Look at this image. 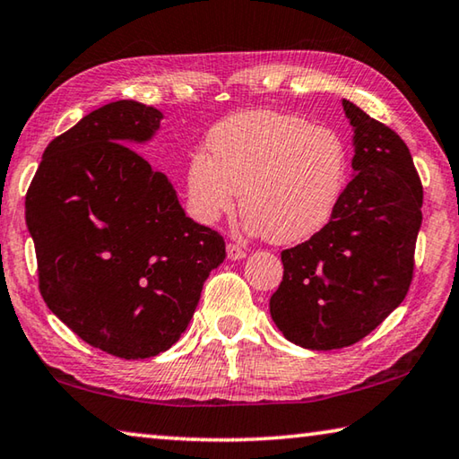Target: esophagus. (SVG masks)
I'll return each mask as SVG.
<instances>
[{
	"mask_svg": "<svg viewBox=\"0 0 459 459\" xmlns=\"http://www.w3.org/2000/svg\"><path fill=\"white\" fill-rule=\"evenodd\" d=\"M227 257L230 261H238V259H245L247 257V251L243 247L238 245H227Z\"/></svg>",
	"mask_w": 459,
	"mask_h": 459,
	"instance_id": "obj_1",
	"label": "esophagus"
}]
</instances>
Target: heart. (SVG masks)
<instances>
[{
  "label": "heart",
  "mask_w": 459,
  "mask_h": 459,
  "mask_svg": "<svg viewBox=\"0 0 459 459\" xmlns=\"http://www.w3.org/2000/svg\"><path fill=\"white\" fill-rule=\"evenodd\" d=\"M208 153H194L186 194L194 219L212 224L240 192L247 229L277 245L307 240L332 221L348 180L336 131L279 111H243L216 123Z\"/></svg>",
  "instance_id": "b5f03b06"
}]
</instances>
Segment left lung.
Instances as JSON below:
<instances>
[{
  "label": "left lung",
  "mask_w": 459,
  "mask_h": 459,
  "mask_svg": "<svg viewBox=\"0 0 459 459\" xmlns=\"http://www.w3.org/2000/svg\"><path fill=\"white\" fill-rule=\"evenodd\" d=\"M354 129V176L332 221L281 253L269 299L283 336L309 351L352 346L405 299L421 229L423 186L409 147L385 123L342 100Z\"/></svg>",
  "instance_id": "left-lung-1"
}]
</instances>
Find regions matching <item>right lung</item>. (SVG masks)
<instances>
[{
	"instance_id": "right-lung-1",
	"label": "right lung",
	"mask_w": 459,
	"mask_h": 459,
	"mask_svg": "<svg viewBox=\"0 0 459 459\" xmlns=\"http://www.w3.org/2000/svg\"><path fill=\"white\" fill-rule=\"evenodd\" d=\"M161 117L137 100L89 113L48 143L26 194L46 306L127 360L180 340L227 257L219 232L188 219L168 176L129 147L150 142Z\"/></svg>"
}]
</instances>
